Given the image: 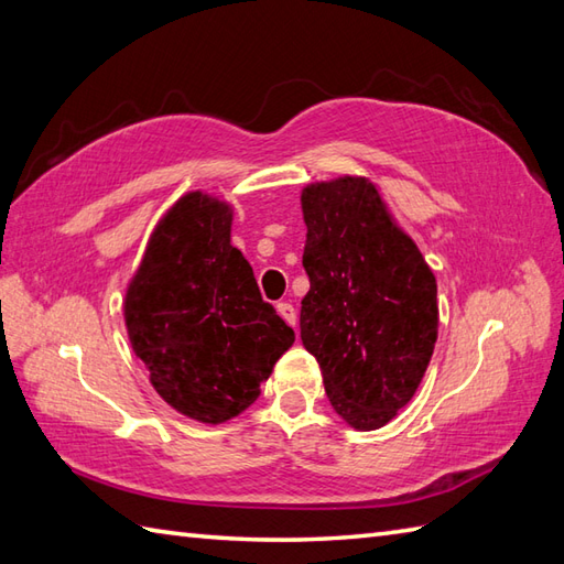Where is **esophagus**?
Listing matches in <instances>:
<instances>
[{"label": "esophagus", "mask_w": 564, "mask_h": 564, "mask_svg": "<svg viewBox=\"0 0 564 564\" xmlns=\"http://www.w3.org/2000/svg\"><path fill=\"white\" fill-rule=\"evenodd\" d=\"M276 310H279V314L281 317L291 324V326H295V322H297V312H295V307L291 305V303H279L276 305Z\"/></svg>", "instance_id": "1"}]
</instances>
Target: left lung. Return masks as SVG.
<instances>
[{"label":"left lung","mask_w":564,"mask_h":564,"mask_svg":"<svg viewBox=\"0 0 564 564\" xmlns=\"http://www.w3.org/2000/svg\"><path fill=\"white\" fill-rule=\"evenodd\" d=\"M310 291L300 338L334 411L356 430L387 425L415 394L437 341V283L370 180L303 192Z\"/></svg>","instance_id":"left-lung-1"}]
</instances>
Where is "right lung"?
I'll use <instances>...</instances> for the list:
<instances>
[{
	"mask_svg": "<svg viewBox=\"0 0 564 564\" xmlns=\"http://www.w3.org/2000/svg\"><path fill=\"white\" fill-rule=\"evenodd\" d=\"M228 204L192 192L159 223L124 319L151 384L173 409L223 423L252 405L295 334L230 245Z\"/></svg>",
	"mask_w": 564,
	"mask_h": 564,
	"instance_id": "add662e5",
	"label": "right lung"
}]
</instances>
